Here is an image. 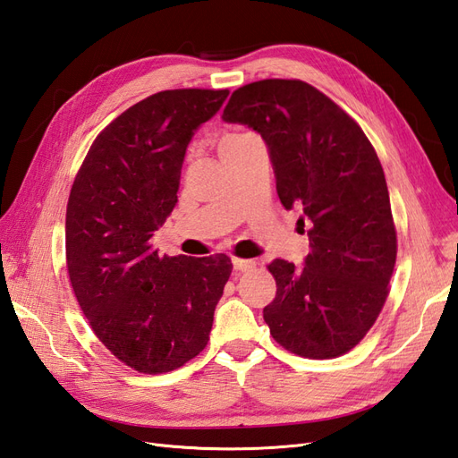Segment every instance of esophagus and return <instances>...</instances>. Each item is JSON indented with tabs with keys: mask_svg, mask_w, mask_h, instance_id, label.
Wrapping results in <instances>:
<instances>
[{
	"mask_svg": "<svg viewBox=\"0 0 458 458\" xmlns=\"http://www.w3.org/2000/svg\"><path fill=\"white\" fill-rule=\"evenodd\" d=\"M256 261L254 259H241V258H233V269L239 271V273H246L254 269Z\"/></svg>",
	"mask_w": 458,
	"mask_h": 458,
	"instance_id": "34e87169",
	"label": "esophagus"
}]
</instances>
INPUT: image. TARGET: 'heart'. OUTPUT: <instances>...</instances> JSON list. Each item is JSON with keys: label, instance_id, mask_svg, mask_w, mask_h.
Returning <instances> with one entry per match:
<instances>
[{"label": "heart", "instance_id": "b5f03b06", "mask_svg": "<svg viewBox=\"0 0 458 458\" xmlns=\"http://www.w3.org/2000/svg\"><path fill=\"white\" fill-rule=\"evenodd\" d=\"M242 135H244V133H231V135L224 137V141H221V148H225V147H229L231 143H234V141H239Z\"/></svg>", "mask_w": 458, "mask_h": 458}]
</instances>
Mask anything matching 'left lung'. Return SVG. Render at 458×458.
<instances>
[{
    "label": "left lung",
    "mask_w": 458,
    "mask_h": 458,
    "mask_svg": "<svg viewBox=\"0 0 458 458\" xmlns=\"http://www.w3.org/2000/svg\"><path fill=\"white\" fill-rule=\"evenodd\" d=\"M229 123L266 141L276 195L310 225L303 267L275 259L276 294L263 308L271 336L301 357L332 359L363 340L387 298L397 237L380 160L357 122L300 80L233 91Z\"/></svg>",
    "instance_id": "left-lung-1"
}]
</instances>
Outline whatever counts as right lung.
<instances>
[{
	"mask_svg": "<svg viewBox=\"0 0 458 458\" xmlns=\"http://www.w3.org/2000/svg\"><path fill=\"white\" fill-rule=\"evenodd\" d=\"M227 89H170L130 106L97 135L66 206V267L81 311L128 367H183L210 340L229 281L225 254L158 256L150 244L177 204L192 135Z\"/></svg>",
	"mask_w": 458,
	"mask_h": 458,
	"instance_id": "add662e5",
	"label": "right lung"
}]
</instances>
